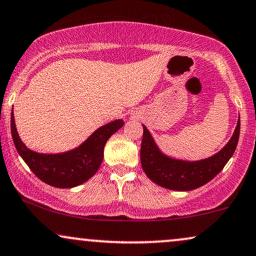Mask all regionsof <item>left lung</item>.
Wrapping results in <instances>:
<instances>
[{
	"instance_id": "8db88e82",
	"label": "left lung",
	"mask_w": 256,
	"mask_h": 256,
	"mask_svg": "<svg viewBox=\"0 0 256 256\" xmlns=\"http://www.w3.org/2000/svg\"><path fill=\"white\" fill-rule=\"evenodd\" d=\"M240 137V118L232 140L220 152L202 161H181L163 155L143 125L140 163L146 176L158 186L173 190H192L208 184L220 173L235 152Z\"/></svg>"
}]
</instances>
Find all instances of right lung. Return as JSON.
Listing matches in <instances>:
<instances>
[{
    "mask_svg": "<svg viewBox=\"0 0 256 256\" xmlns=\"http://www.w3.org/2000/svg\"><path fill=\"white\" fill-rule=\"evenodd\" d=\"M122 125V119L110 122L98 128L84 143L72 152L48 155L32 152L24 146L15 128L13 112L10 116L12 137L18 152L36 176L58 188H72L93 176L102 162L104 144Z\"/></svg>",
    "mask_w": 256,
    "mask_h": 256,
    "instance_id": "add662e5",
    "label": "right lung"
}]
</instances>
